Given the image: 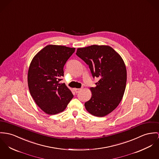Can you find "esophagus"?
I'll use <instances>...</instances> for the list:
<instances>
[{
    "instance_id": "34e87169",
    "label": "esophagus",
    "mask_w": 159,
    "mask_h": 159,
    "mask_svg": "<svg viewBox=\"0 0 159 159\" xmlns=\"http://www.w3.org/2000/svg\"><path fill=\"white\" fill-rule=\"evenodd\" d=\"M82 90V88H74V91L76 93H78L80 92Z\"/></svg>"
}]
</instances>
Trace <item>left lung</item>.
Masks as SVG:
<instances>
[{"instance_id": "1", "label": "left lung", "mask_w": 159, "mask_h": 159, "mask_svg": "<svg viewBox=\"0 0 159 159\" xmlns=\"http://www.w3.org/2000/svg\"><path fill=\"white\" fill-rule=\"evenodd\" d=\"M76 54L87 65L93 77L99 80L89 89L92 95L85 103L86 111L104 117L115 110L122 99L126 84V68L122 57L108 45L79 48Z\"/></svg>"}]
</instances>
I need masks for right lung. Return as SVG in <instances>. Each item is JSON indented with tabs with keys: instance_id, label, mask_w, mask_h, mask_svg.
Listing matches in <instances>:
<instances>
[{
	"instance_id": "obj_1",
	"label": "right lung",
	"mask_w": 159,
	"mask_h": 159,
	"mask_svg": "<svg viewBox=\"0 0 159 159\" xmlns=\"http://www.w3.org/2000/svg\"><path fill=\"white\" fill-rule=\"evenodd\" d=\"M75 48L48 45L39 51L30 63L28 72L29 90L37 105L49 115L65 110L73 98L63 83V66Z\"/></svg>"
}]
</instances>
